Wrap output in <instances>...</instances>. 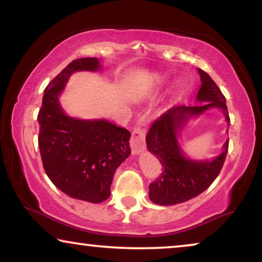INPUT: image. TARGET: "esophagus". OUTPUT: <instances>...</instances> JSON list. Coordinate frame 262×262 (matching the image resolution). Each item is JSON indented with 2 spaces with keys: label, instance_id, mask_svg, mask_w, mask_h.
I'll return each instance as SVG.
<instances>
[{
  "label": "esophagus",
  "instance_id": "obj_1",
  "mask_svg": "<svg viewBox=\"0 0 262 262\" xmlns=\"http://www.w3.org/2000/svg\"><path fill=\"white\" fill-rule=\"evenodd\" d=\"M130 147L132 152L134 155L140 154L145 149V129L143 127H134V129L132 132Z\"/></svg>",
  "mask_w": 262,
  "mask_h": 262
}]
</instances>
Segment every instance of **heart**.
<instances>
[{
    "mask_svg": "<svg viewBox=\"0 0 262 262\" xmlns=\"http://www.w3.org/2000/svg\"><path fill=\"white\" fill-rule=\"evenodd\" d=\"M155 81L158 82V83H162L165 81V77L162 76V75H157V76H155Z\"/></svg>",
    "mask_w": 262,
    "mask_h": 262,
    "instance_id": "heart-1",
    "label": "heart"
}]
</instances>
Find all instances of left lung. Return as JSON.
<instances>
[{
	"label": "left lung",
	"mask_w": 262,
	"mask_h": 262,
	"mask_svg": "<svg viewBox=\"0 0 262 262\" xmlns=\"http://www.w3.org/2000/svg\"><path fill=\"white\" fill-rule=\"evenodd\" d=\"M201 88L194 106H173L152 122L145 137L148 150L161 162L163 172L149 185V198L161 206H173L190 200L209 187L220 174L228 154L229 140L224 150L212 161H192L184 155L178 142V133L192 117L209 108H220L228 125L230 122L227 101L220 88L206 72L198 69Z\"/></svg>",
	"instance_id": "8db88e82"
}]
</instances>
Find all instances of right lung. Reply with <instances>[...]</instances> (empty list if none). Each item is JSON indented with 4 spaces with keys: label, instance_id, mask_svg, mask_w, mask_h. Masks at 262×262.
<instances>
[{
    "label": "right lung",
    "instance_id": "add662e5",
    "mask_svg": "<svg viewBox=\"0 0 262 262\" xmlns=\"http://www.w3.org/2000/svg\"><path fill=\"white\" fill-rule=\"evenodd\" d=\"M100 70L97 57L74 60L43 91L38 144L46 174L68 196L99 203L111 195L115 170L129 156L130 133L104 119L82 120L62 110L59 96L75 72Z\"/></svg>",
    "mask_w": 262,
    "mask_h": 262
}]
</instances>
